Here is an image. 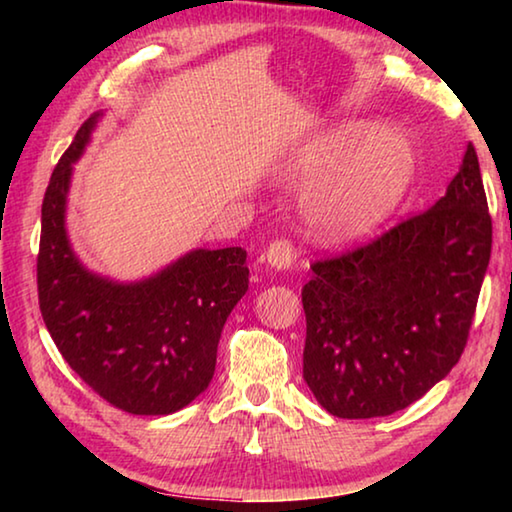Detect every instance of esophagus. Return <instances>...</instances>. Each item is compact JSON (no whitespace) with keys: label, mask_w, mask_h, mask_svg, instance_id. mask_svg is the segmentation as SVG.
<instances>
[{"label":"esophagus","mask_w":512,"mask_h":512,"mask_svg":"<svg viewBox=\"0 0 512 512\" xmlns=\"http://www.w3.org/2000/svg\"><path fill=\"white\" fill-rule=\"evenodd\" d=\"M264 262L275 271H287L293 264V246L287 239H275L264 253Z\"/></svg>","instance_id":"obj_1"}]
</instances>
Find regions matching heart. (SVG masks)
Returning <instances> with one entry per match:
<instances>
[{
  "label": "heart",
  "mask_w": 512,
  "mask_h": 512,
  "mask_svg": "<svg viewBox=\"0 0 512 512\" xmlns=\"http://www.w3.org/2000/svg\"><path fill=\"white\" fill-rule=\"evenodd\" d=\"M413 149L397 128L343 121L311 137L284 162L291 180H316L302 212L320 237L350 244L379 228L411 183Z\"/></svg>",
  "instance_id": "heart-1"
}]
</instances>
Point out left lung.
I'll use <instances>...</instances> for the list:
<instances>
[{"instance_id": "8db88e82", "label": "left lung", "mask_w": 512, "mask_h": 512, "mask_svg": "<svg viewBox=\"0 0 512 512\" xmlns=\"http://www.w3.org/2000/svg\"><path fill=\"white\" fill-rule=\"evenodd\" d=\"M490 248L479 158L467 144L431 210L311 264L302 377L318 404L336 418H381L445 379L467 343Z\"/></svg>"}]
</instances>
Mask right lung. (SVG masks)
Segmentation results:
<instances>
[{"label": "right lung", "instance_id": "obj_1", "mask_svg": "<svg viewBox=\"0 0 512 512\" xmlns=\"http://www.w3.org/2000/svg\"><path fill=\"white\" fill-rule=\"evenodd\" d=\"M101 115L79 128L42 201V320L69 368L103 400L133 415H169L210 386L223 325L248 291L246 250H189L137 282L88 271L69 244L65 212L74 162Z\"/></svg>", "mask_w": 512, "mask_h": 512}]
</instances>
